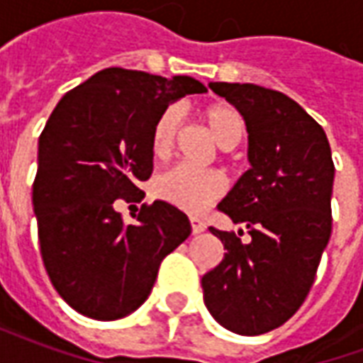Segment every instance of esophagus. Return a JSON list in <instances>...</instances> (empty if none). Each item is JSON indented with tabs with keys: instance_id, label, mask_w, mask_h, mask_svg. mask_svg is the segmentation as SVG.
<instances>
[{
	"instance_id": "1",
	"label": "esophagus",
	"mask_w": 363,
	"mask_h": 363,
	"mask_svg": "<svg viewBox=\"0 0 363 363\" xmlns=\"http://www.w3.org/2000/svg\"><path fill=\"white\" fill-rule=\"evenodd\" d=\"M190 225H192V233L198 235V233H202L206 229V223L200 218H190Z\"/></svg>"
}]
</instances>
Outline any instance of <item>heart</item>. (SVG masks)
Masks as SVG:
<instances>
[{
  "mask_svg": "<svg viewBox=\"0 0 363 363\" xmlns=\"http://www.w3.org/2000/svg\"><path fill=\"white\" fill-rule=\"evenodd\" d=\"M202 118L223 150H233L245 134V118L235 106L228 103H213L202 108ZM181 126V111L169 106L161 112L151 130V153L153 157L165 159L177 142ZM153 192L159 200L184 212H204L213 200L223 196L225 181L218 171H200L189 165H177L161 173L153 182Z\"/></svg>",
  "mask_w": 363,
  "mask_h": 363,
  "instance_id": "1",
  "label": "heart"
}]
</instances>
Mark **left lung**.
<instances>
[{
  "label": "left lung",
  "instance_id": "8db88e82",
  "mask_svg": "<svg viewBox=\"0 0 363 363\" xmlns=\"http://www.w3.org/2000/svg\"><path fill=\"white\" fill-rule=\"evenodd\" d=\"M243 114L251 169L218 210L245 223L249 241L210 228L225 249L204 274L208 311L245 336L278 328L301 307L333 231L335 163L325 130L280 91L210 83ZM243 233V231H241Z\"/></svg>",
  "mask_w": 363,
  "mask_h": 363
}]
</instances>
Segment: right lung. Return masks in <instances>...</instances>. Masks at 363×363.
Here are the masks:
<instances>
[{
    "instance_id": "right-lung-1",
    "label": "right lung",
    "mask_w": 363,
    "mask_h": 363,
    "mask_svg": "<svg viewBox=\"0 0 363 363\" xmlns=\"http://www.w3.org/2000/svg\"><path fill=\"white\" fill-rule=\"evenodd\" d=\"M189 75L167 79L106 67L67 91L38 138L33 206L46 272L62 299L114 320L147 299L161 260L190 235L179 208L155 200L126 225L114 202L142 200L153 171L151 130L181 96L206 93Z\"/></svg>"
}]
</instances>
